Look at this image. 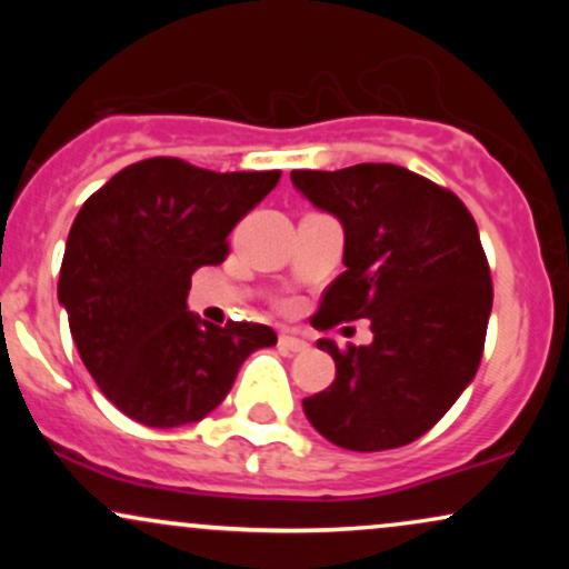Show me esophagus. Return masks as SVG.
<instances>
[{
  "mask_svg": "<svg viewBox=\"0 0 569 569\" xmlns=\"http://www.w3.org/2000/svg\"><path fill=\"white\" fill-rule=\"evenodd\" d=\"M278 345H280V350H286V352H305L307 348H310V345H307L305 339L297 335H280Z\"/></svg>",
  "mask_w": 569,
  "mask_h": 569,
  "instance_id": "1",
  "label": "esophagus"
}]
</instances>
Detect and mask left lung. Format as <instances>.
Segmentation results:
<instances>
[{"label": "left lung", "mask_w": 569, "mask_h": 569, "mask_svg": "<svg viewBox=\"0 0 569 569\" xmlns=\"http://www.w3.org/2000/svg\"><path fill=\"white\" fill-rule=\"evenodd\" d=\"M291 181L345 230V272L326 289L312 326L369 318L375 335L348 350L318 339L337 377L305 398L307 420L352 452L411 443L479 369L492 312L479 227L455 192L390 162L291 171Z\"/></svg>", "instance_id": "8db88e82"}]
</instances>
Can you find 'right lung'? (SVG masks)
I'll return each mask as SVG.
<instances>
[{
  "label": "right lung",
  "instance_id": "obj_1",
  "mask_svg": "<svg viewBox=\"0 0 569 569\" xmlns=\"http://www.w3.org/2000/svg\"><path fill=\"white\" fill-rule=\"evenodd\" d=\"M278 179L280 171L217 173L152 158L84 200L58 302L84 369L130 420L149 428L202 420L246 358L278 342L270 326H213L187 307L192 272L224 262L227 234Z\"/></svg>",
  "mask_w": 569,
  "mask_h": 569
}]
</instances>
